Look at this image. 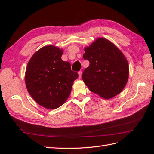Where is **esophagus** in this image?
Masks as SVG:
<instances>
[{"label":"esophagus","mask_w":154,"mask_h":154,"mask_svg":"<svg viewBox=\"0 0 154 154\" xmlns=\"http://www.w3.org/2000/svg\"><path fill=\"white\" fill-rule=\"evenodd\" d=\"M82 71H79L78 72V76H79V78H80L82 77Z\"/></svg>","instance_id":"34e87169"}]
</instances>
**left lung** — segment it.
I'll use <instances>...</instances> for the list:
<instances>
[{"mask_svg":"<svg viewBox=\"0 0 154 154\" xmlns=\"http://www.w3.org/2000/svg\"><path fill=\"white\" fill-rule=\"evenodd\" d=\"M83 58L90 65L82 78L91 92L110 99L123 91L128 81L129 67L127 59L116 46L100 38L85 48Z\"/></svg>","mask_w":154,"mask_h":154,"instance_id":"left-lung-1","label":"left lung"}]
</instances>
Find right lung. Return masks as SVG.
<instances>
[{"mask_svg": "<svg viewBox=\"0 0 154 154\" xmlns=\"http://www.w3.org/2000/svg\"><path fill=\"white\" fill-rule=\"evenodd\" d=\"M62 49L45 46L32 55L27 66V89L37 103L48 109H57L66 102L78 77L70 63L62 60Z\"/></svg>", "mask_w": 154, "mask_h": 154, "instance_id": "right-lung-1", "label": "right lung"}]
</instances>
